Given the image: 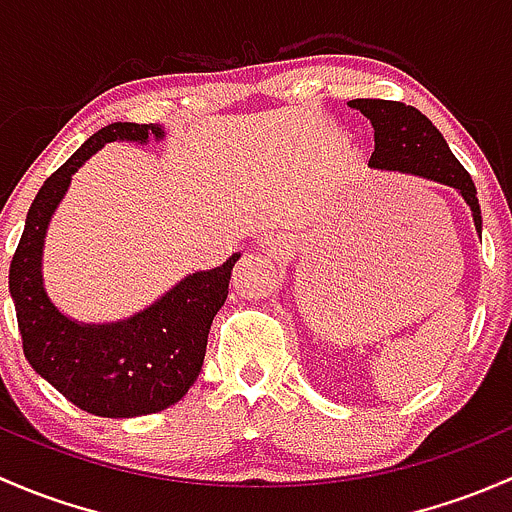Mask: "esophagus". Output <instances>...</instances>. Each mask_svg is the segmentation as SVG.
Listing matches in <instances>:
<instances>
[{
    "label": "esophagus",
    "mask_w": 512,
    "mask_h": 512,
    "mask_svg": "<svg viewBox=\"0 0 512 512\" xmlns=\"http://www.w3.org/2000/svg\"><path fill=\"white\" fill-rule=\"evenodd\" d=\"M270 245H272V242H270Z\"/></svg>",
    "instance_id": "1"
}]
</instances>
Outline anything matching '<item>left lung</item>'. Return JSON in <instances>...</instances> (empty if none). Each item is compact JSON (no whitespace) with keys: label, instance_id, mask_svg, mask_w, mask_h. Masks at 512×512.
<instances>
[{"label":"left lung","instance_id":"1","mask_svg":"<svg viewBox=\"0 0 512 512\" xmlns=\"http://www.w3.org/2000/svg\"><path fill=\"white\" fill-rule=\"evenodd\" d=\"M349 106L364 113L374 128V153L369 168L421 175L433 183L458 190V195L471 208L473 225L480 232L483 218H480L476 185L468 170L451 153L441 131L418 108L399 101H381V98H354Z\"/></svg>","mask_w":512,"mask_h":512}]
</instances>
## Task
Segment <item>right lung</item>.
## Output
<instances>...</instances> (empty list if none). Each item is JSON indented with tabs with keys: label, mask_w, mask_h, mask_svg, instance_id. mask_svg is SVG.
I'll return each mask as SVG.
<instances>
[{
	"label": "right lung",
	"mask_w": 512,
	"mask_h": 512,
	"mask_svg": "<svg viewBox=\"0 0 512 512\" xmlns=\"http://www.w3.org/2000/svg\"><path fill=\"white\" fill-rule=\"evenodd\" d=\"M163 138L160 123L118 121L94 133L44 180L9 267V294L29 364L71 404L94 416L156 414L188 394L203 369L210 324L225 304L232 267L240 260L235 252L215 270L183 277L146 309L118 322H76L51 302L41 272L46 230L76 170L106 143L146 146Z\"/></svg>",
	"instance_id": "right-lung-1"
}]
</instances>
